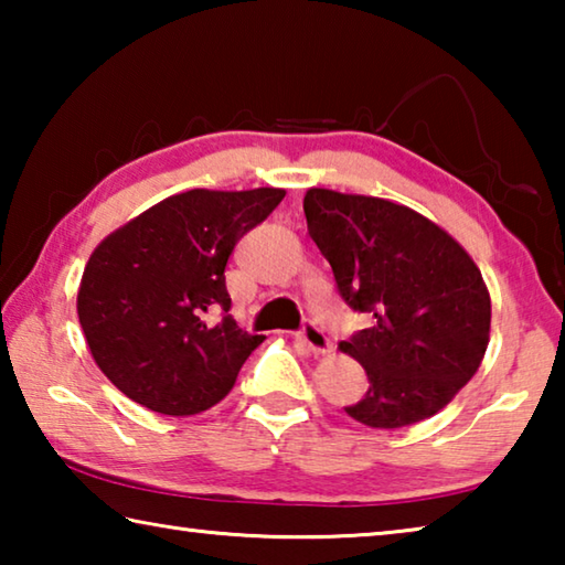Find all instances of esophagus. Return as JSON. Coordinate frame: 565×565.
Segmentation results:
<instances>
[{
  "label": "esophagus",
  "mask_w": 565,
  "mask_h": 565,
  "mask_svg": "<svg viewBox=\"0 0 565 565\" xmlns=\"http://www.w3.org/2000/svg\"><path fill=\"white\" fill-rule=\"evenodd\" d=\"M296 341L303 343V347L311 353H317V356H327V353L333 351V343L329 341L327 333L317 327V323H306L303 331L296 333Z\"/></svg>",
  "instance_id": "esophagus-1"
}]
</instances>
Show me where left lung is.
<instances>
[{"label":"left lung","mask_w":565,"mask_h":565,"mask_svg":"<svg viewBox=\"0 0 565 565\" xmlns=\"http://www.w3.org/2000/svg\"><path fill=\"white\" fill-rule=\"evenodd\" d=\"M309 236L351 309L374 327L339 349L371 386L347 414L369 428H404L451 404L491 339V294L476 262L431 218L379 196L309 189Z\"/></svg>","instance_id":"obj_1"}]
</instances>
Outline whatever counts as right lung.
<instances>
[{"label": "right lung", "mask_w": 565, "mask_h": 565, "mask_svg": "<svg viewBox=\"0 0 565 565\" xmlns=\"http://www.w3.org/2000/svg\"><path fill=\"white\" fill-rule=\"evenodd\" d=\"M284 196L274 186L191 189L102 238L76 313L94 363L124 396L157 414L194 416L234 388L264 337L236 327L224 269L238 238Z\"/></svg>", "instance_id": "1"}]
</instances>
